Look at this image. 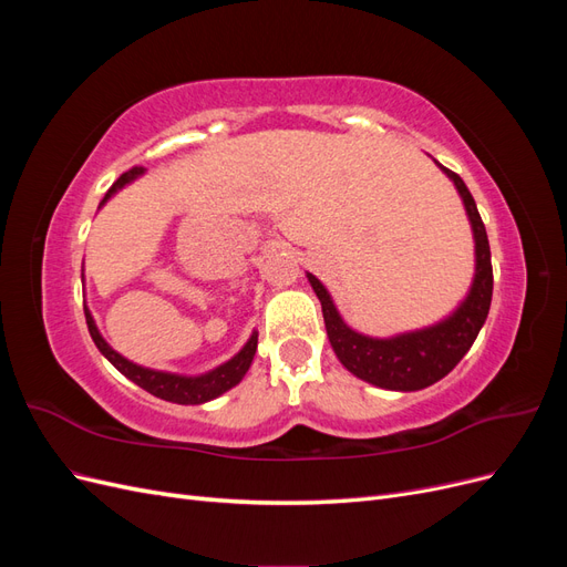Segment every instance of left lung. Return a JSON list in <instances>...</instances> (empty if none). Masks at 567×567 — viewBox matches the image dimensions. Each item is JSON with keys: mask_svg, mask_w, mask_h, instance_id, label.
Instances as JSON below:
<instances>
[{"mask_svg": "<svg viewBox=\"0 0 567 567\" xmlns=\"http://www.w3.org/2000/svg\"><path fill=\"white\" fill-rule=\"evenodd\" d=\"M437 167L454 182L463 200V208H466L475 241L473 284L466 298L456 305L452 315L440 319L437 323L423 326V329L404 331L390 338L364 336L342 321L329 290H326V286L315 274L307 271V281H310L321 302L326 333H329L331 348L340 359V364L354 373L357 379H362L375 388L414 392L437 383L471 350L489 315L494 279L485 225L480 219L477 205L468 192V186L452 169L440 163Z\"/></svg>", "mask_w": 567, "mask_h": 567, "instance_id": "left-lung-1", "label": "left lung"}]
</instances>
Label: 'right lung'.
I'll return each mask as SVG.
<instances>
[{
    "instance_id": "obj_1",
    "label": "right lung",
    "mask_w": 567,
    "mask_h": 567,
    "mask_svg": "<svg viewBox=\"0 0 567 567\" xmlns=\"http://www.w3.org/2000/svg\"><path fill=\"white\" fill-rule=\"evenodd\" d=\"M144 173H146V167H132V169H127L125 175H120L117 182L106 192L104 200L99 203V208L111 196H115L125 184L134 182L136 177H142ZM84 317H87V329H90V336L94 340V346L99 348V352L104 354L120 373L127 375L132 383L144 388L146 392L156 394V398H161L165 402H175V404H205V402L219 398V394H225L227 390H231L234 385H238V383L244 381V375L250 369L255 350H257V331H252V336L248 338L246 346L238 350L229 359V362L219 364V367H215L210 371L198 373V375L158 371V369H148V367H142V364H134V362H130L127 357L115 352L109 346V342L104 340V336L99 333L96 321H94V317H92V312L87 310V307H84Z\"/></svg>"
}]
</instances>
